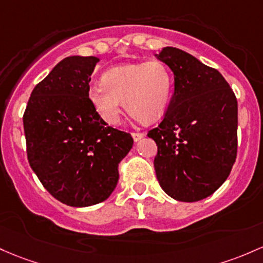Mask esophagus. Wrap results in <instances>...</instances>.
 Instances as JSON below:
<instances>
[{"label":"esophagus","instance_id":"obj_1","mask_svg":"<svg viewBox=\"0 0 263 263\" xmlns=\"http://www.w3.org/2000/svg\"><path fill=\"white\" fill-rule=\"evenodd\" d=\"M132 137H134V140L135 141H140L141 138L143 137V134L142 132H132Z\"/></svg>","mask_w":263,"mask_h":263}]
</instances>
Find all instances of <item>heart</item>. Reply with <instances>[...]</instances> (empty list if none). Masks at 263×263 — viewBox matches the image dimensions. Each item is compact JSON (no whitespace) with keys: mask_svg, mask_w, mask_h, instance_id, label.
<instances>
[{"mask_svg":"<svg viewBox=\"0 0 263 263\" xmlns=\"http://www.w3.org/2000/svg\"><path fill=\"white\" fill-rule=\"evenodd\" d=\"M172 92V74L160 60L129 63L108 70L102 85L89 91L97 114L108 125H116L127 111L143 122H154L163 116Z\"/></svg>","mask_w":263,"mask_h":263,"instance_id":"heart-1","label":"heart"}]
</instances>
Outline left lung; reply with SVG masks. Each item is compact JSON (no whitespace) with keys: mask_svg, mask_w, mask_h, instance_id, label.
Here are the masks:
<instances>
[{"mask_svg":"<svg viewBox=\"0 0 263 263\" xmlns=\"http://www.w3.org/2000/svg\"><path fill=\"white\" fill-rule=\"evenodd\" d=\"M157 59L175 74V92L162 121L149 129L157 145L160 186L177 201L212 195L237 156V100L223 76L190 53L164 47Z\"/></svg>","mask_w":263,"mask_h":263,"instance_id":"1","label":"left lung"}]
</instances>
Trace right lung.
Instances as JSON below:
<instances>
[{
	"label": "right lung",
	"instance_id": "obj_1",
	"mask_svg": "<svg viewBox=\"0 0 263 263\" xmlns=\"http://www.w3.org/2000/svg\"><path fill=\"white\" fill-rule=\"evenodd\" d=\"M97 57H66L37 83L24 114L28 163L56 200L87 207L109 197L134 138L100 117L89 99Z\"/></svg>",
	"mask_w": 263,
	"mask_h": 263
}]
</instances>
